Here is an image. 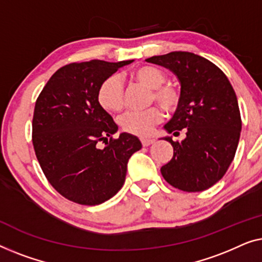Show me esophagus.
I'll return each mask as SVG.
<instances>
[{"label": "esophagus", "mask_w": 262, "mask_h": 262, "mask_svg": "<svg viewBox=\"0 0 262 262\" xmlns=\"http://www.w3.org/2000/svg\"><path fill=\"white\" fill-rule=\"evenodd\" d=\"M140 141H141L142 146L147 147V146L152 145V143L154 142V139H149V138H141V139H140Z\"/></svg>", "instance_id": "34e87169"}]
</instances>
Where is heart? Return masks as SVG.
Returning <instances> with one entry per match:
<instances>
[{"label": "heart", "mask_w": 262, "mask_h": 262, "mask_svg": "<svg viewBox=\"0 0 262 262\" xmlns=\"http://www.w3.org/2000/svg\"><path fill=\"white\" fill-rule=\"evenodd\" d=\"M128 76L140 84L150 89V102L156 101L161 108L168 113L178 109L182 102V93L174 84L166 82V73L160 68L153 65H140L132 69ZM97 101L105 112L119 113L124 105V93L122 82L119 77L112 75L99 84ZM164 114L159 106L154 105L141 112L126 113L120 119V126L126 133L146 136L150 134L153 128L161 122Z\"/></svg>", "instance_id": "heart-1"}]
</instances>
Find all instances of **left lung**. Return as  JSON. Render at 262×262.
<instances>
[{
	"mask_svg": "<svg viewBox=\"0 0 262 262\" xmlns=\"http://www.w3.org/2000/svg\"><path fill=\"white\" fill-rule=\"evenodd\" d=\"M167 68L178 77L182 102L165 129L182 142L165 138L173 157L160 168L164 179L186 192L204 191L216 184L234 160L242 121L235 91L222 70L190 52H171L146 59Z\"/></svg>",
	"mask_w": 262,
	"mask_h": 262,
	"instance_id": "left-lung-1",
	"label": "left lung"
}]
</instances>
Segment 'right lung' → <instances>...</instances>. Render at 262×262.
<instances>
[{"instance_id": "1", "label": "right lung", "mask_w": 262, "mask_h": 262, "mask_svg": "<svg viewBox=\"0 0 262 262\" xmlns=\"http://www.w3.org/2000/svg\"><path fill=\"white\" fill-rule=\"evenodd\" d=\"M132 61L71 62L53 73L36 98L32 122L36 159L66 200L82 205L110 200L123 185L128 159L141 148L134 135L113 138L116 123L97 101L99 84Z\"/></svg>"}]
</instances>
